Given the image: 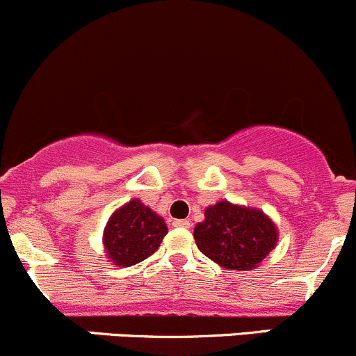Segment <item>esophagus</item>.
<instances>
[{
    "mask_svg": "<svg viewBox=\"0 0 356 356\" xmlns=\"http://www.w3.org/2000/svg\"><path fill=\"white\" fill-rule=\"evenodd\" d=\"M172 225H174V227H182V229H188V227H191V222H189V220H186V218H177V220H174V222H172Z\"/></svg>",
    "mask_w": 356,
    "mask_h": 356,
    "instance_id": "esophagus-1",
    "label": "esophagus"
}]
</instances>
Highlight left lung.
I'll list each match as a JSON object with an SVG mask.
<instances>
[{"mask_svg": "<svg viewBox=\"0 0 356 356\" xmlns=\"http://www.w3.org/2000/svg\"><path fill=\"white\" fill-rule=\"evenodd\" d=\"M196 246L204 257L231 270L257 267L277 243V229L264 211L218 201L195 227Z\"/></svg>", "mask_w": 356, "mask_h": 356, "instance_id": "8db88e82", "label": "left lung"}]
</instances>
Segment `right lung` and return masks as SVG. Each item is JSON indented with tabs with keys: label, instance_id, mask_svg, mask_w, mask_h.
Returning <instances> with one entry per match:
<instances>
[{
	"label": "right lung",
	"instance_id": "add662e5",
	"mask_svg": "<svg viewBox=\"0 0 356 356\" xmlns=\"http://www.w3.org/2000/svg\"><path fill=\"white\" fill-rule=\"evenodd\" d=\"M167 234V224L139 200L129 201L110 217L103 232L108 258L118 267H129L153 254Z\"/></svg>",
	"mask_w": 356,
	"mask_h": 356
}]
</instances>
